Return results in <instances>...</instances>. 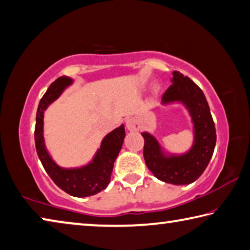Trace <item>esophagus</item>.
<instances>
[{"mask_svg":"<svg viewBox=\"0 0 250 250\" xmlns=\"http://www.w3.org/2000/svg\"><path fill=\"white\" fill-rule=\"evenodd\" d=\"M126 127L129 130H136L138 129V123L135 118H128V120L126 121Z\"/></svg>","mask_w":250,"mask_h":250,"instance_id":"obj_1","label":"esophagus"}]
</instances>
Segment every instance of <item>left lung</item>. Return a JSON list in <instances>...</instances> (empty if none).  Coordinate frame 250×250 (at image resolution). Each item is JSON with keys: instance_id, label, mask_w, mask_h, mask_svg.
Segmentation results:
<instances>
[{"instance_id": "1", "label": "left lung", "mask_w": 250, "mask_h": 250, "mask_svg": "<svg viewBox=\"0 0 250 250\" xmlns=\"http://www.w3.org/2000/svg\"><path fill=\"white\" fill-rule=\"evenodd\" d=\"M173 74V84L163 94L162 101L164 103L181 101L189 109L195 125L194 146L181 157L167 159L159 152L154 137L142 133L143 154L148 169L158 179L175 185H187L195 182L206 169L215 149L216 128L206 97L198 85L178 71Z\"/></svg>"}]
</instances>
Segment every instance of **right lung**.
Masks as SVG:
<instances>
[{
  "label": "right lung",
  "mask_w": 250,
  "mask_h": 250,
  "mask_svg": "<svg viewBox=\"0 0 250 250\" xmlns=\"http://www.w3.org/2000/svg\"><path fill=\"white\" fill-rule=\"evenodd\" d=\"M72 83L66 76L56 79L41 98L34 130L35 147L44 169L61 189L75 197H86L95 195L107 187L112 175L114 162L122 148L125 137L124 125L114 129L102 142L93 163L82 168L64 169L52 161L46 152L43 141V113L53 101L61 95L63 89Z\"/></svg>",
  "instance_id": "obj_1"
}]
</instances>
